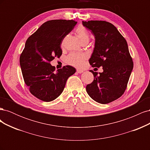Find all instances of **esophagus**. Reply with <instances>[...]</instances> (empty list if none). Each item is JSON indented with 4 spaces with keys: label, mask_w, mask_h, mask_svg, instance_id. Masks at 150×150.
I'll use <instances>...</instances> for the list:
<instances>
[{
    "label": "esophagus",
    "mask_w": 150,
    "mask_h": 150,
    "mask_svg": "<svg viewBox=\"0 0 150 150\" xmlns=\"http://www.w3.org/2000/svg\"><path fill=\"white\" fill-rule=\"evenodd\" d=\"M83 72V70H81V69H77V72H78L79 74L82 73Z\"/></svg>",
    "instance_id": "obj_1"
}]
</instances>
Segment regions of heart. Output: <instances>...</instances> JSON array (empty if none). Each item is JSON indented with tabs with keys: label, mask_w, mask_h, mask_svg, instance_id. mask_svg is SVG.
<instances>
[{
	"label": "heart",
	"mask_w": 150,
	"mask_h": 150,
	"mask_svg": "<svg viewBox=\"0 0 150 150\" xmlns=\"http://www.w3.org/2000/svg\"><path fill=\"white\" fill-rule=\"evenodd\" d=\"M76 33L82 43L89 41V35L87 30L83 26H79L76 29ZM87 59V56L84 53H70L66 58V62L71 66L76 67H81L85 60Z\"/></svg>",
	"instance_id": "obj_1"
}]
</instances>
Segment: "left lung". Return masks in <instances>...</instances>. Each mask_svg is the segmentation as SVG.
Listing matches in <instances>:
<instances>
[{
    "instance_id": "8db88e82",
    "label": "left lung",
    "mask_w": 150,
    "mask_h": 150,
    "mask_svg": "<svg viewBox=\"0 0 150 150\" xmlns=\"http://www.w3.org/2000/svg\"><path fill=\"white\" fill-rule=\"evenodd\" d=\"M94 35L95 45L89 62L92 67L102 66L103 72H94V81L86 86L93 100L108 104L120 98L127 87L133 62L128 44L116 27L103 21H83Z\"/></svg>"
}]
</instances>
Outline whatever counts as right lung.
Instances as JSON below:
<instances>
[{
	"label": "right lung",
	"instance_id": "add662e5",
	"mask_svg": "<svg viewBox=\"0 0 150 150\" xmlns=\"http://www.w3.org/2000/svg\"><path fill=\"white\" fill-rule=\"evenodd\" d=\"M76 24L73 20L49 21L26 40L20 56L22 73L30 93L40 100L49 102L59 96L68 78L76 72L71 66L55 71L50 62L62 55V40Z\"/></svg>",
	"mask_w": 150,
	"mask_h": 150
}]
</instances>
